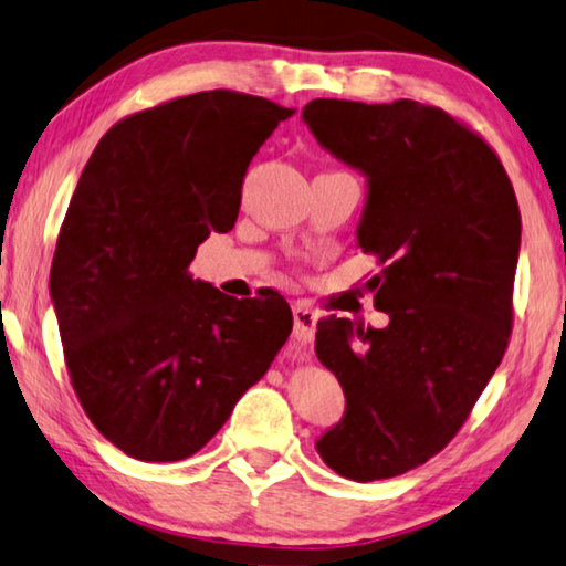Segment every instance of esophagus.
<instances>
[{"label":"esophagus","mask_w":566,"mask_h":566,"mask_svg":"<svg viewBox=\"0 0 566 566\" xmlns=\"http://www.w3.org/2000/svg\"><path fill=\"white\" fill-rule=\"evenodd\" d=\"M292 315H294V335L304 343H310L315 337V327H317V310L312 307L310 302H294L292 304Z\"/></svg>","instance_id":"34e87169"}]
</instances>
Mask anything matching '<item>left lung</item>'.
<instances>
[{
  "label": "left lung",
  "mask_w": 566,
  "mask_h": 566,
  "mask_svg": "<svg viewBox=\"0 0 566 566\" xmlns=\"http://www.w3.org/2000/svg\"><path fill=\"white\" fill-rule=\"evenodd\" d=\"M302 115L367 176L357 244L382 266L370 286L390 317L317 322L347 398L317 453L345 479H392L453 441L506 353L522 213L496 150L441 107L317 97Z\"/></svg>",
  "instance_id": "left-lung-1"
}]
</instances>
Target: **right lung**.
Instances as JSON below:
<instances>
[{
    "instance_id": "1",
    "label": "right lung",
    "mask_w": 566,
    "mask_h": 566,
    "mask_svg": "<svg viewBox=\"0 0 566 566\" xmlns=\"http://www.w3.org/2000/svg\"><path fill=\"white\" fill-rule=\"evenodd\" d=\"M292 113L237 90L174 97L115 123L83 168L50 292L80 406L130 459L201 451L290 337L280 292L229 297L188 264L234 229L251 158Z\"/></svg>"
}]
</instances>
